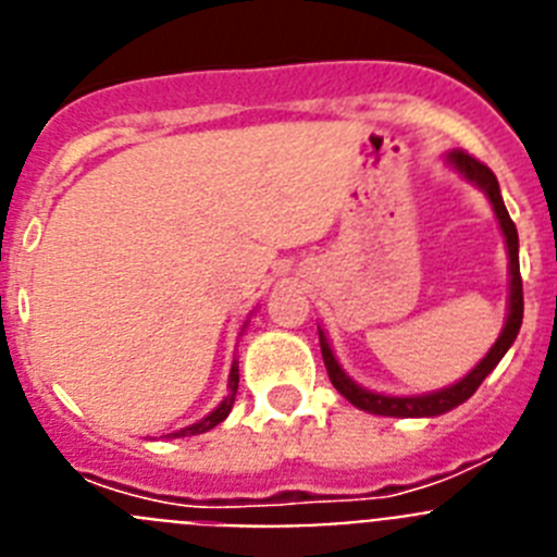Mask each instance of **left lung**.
<instances>
[{
    "label": "left lung",
    "mask_w": 557,
    "mask_h": 557,
    "mask_svg": "<svg viewBox=\"0 0 557 557\" xmlns=\"http://www.w3.org/2000/svg\"><path fill=\"white\" fill-rule=\"evenodd\" d=\"M451 164L466 175L469 181H476V184L485 189V195L491 198V206L496 211V220L502 225V234H505V243H508V253H510V314L508 323H505V332L499 334V339L494 343V348L488 351V357L482 359L480 366L469 373L466 379H460L457 385L446 387V391L430 393V396H410V398H396V396H379V393H368L362 387H357L346 373L339 371L337 359H334L332 348H329L326 337L321 334V354L323 362H326L329 379H332V385L337 387L343 396L351 401L354 407L368 412H376V416H393V418H421V416H441V412L451 410V407L462 405L466 398L474 396L476 387L482 385V379L488 376L496 366H499V359L505 357L510 346H513L516 334L521 329V314H524V293H521V273H519V234H516V225L510 220L508 209L502 203L499 195V181H496L494 172L488 166L482 164L480 159L469 156L466 150H455L449 156Z\"/></svg>",
    "instance_id": "8db88e82"
}]
</instances>
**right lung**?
Returning a JSON list of instances; mask_svg holds the SVG:
<instances>
[{"instance_id": "1", "label": "right lung", "mask_w": 557, "mask_h": 557, "mask_svg": "<svg viewBox=\"0 0 557 557\" xmlns=\"http://www.w3.org/2000/svg\"><path fill=\"white\" fill-rule=\"evenodd\" d=\"M236 387H239V371H236V362L234 368H231V379H228V396L223 398V405L218 407V410L211 412V416H206L203 421H198V424H191L186 426V430H178V432H172V437H186V435H203V432H209L211 426H218L220 421H223L225 416L231 412V407H234V396H236ZM170 437V435H166Z\"/></svg>"}]
</instances>
